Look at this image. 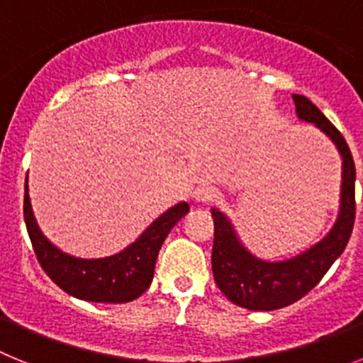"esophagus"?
<instances>
[{"label":"esophagus","mask_w":363,"mask_h":363,"mask_svg":"<svg viewBox=\"0 0 363 363\" xmlns=\"http://www.w3.org/2000/svg\"><path fill=\"white\" fill-rule=\"evenodd\" d=\"M216 198V189L213 185H200V187L194 191V200L198 203H209Z\"/></svg>","instance_id":"esophagus-1"}]
</instances>
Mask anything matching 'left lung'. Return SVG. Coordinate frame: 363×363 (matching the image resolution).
I'll use <instances>...</instances> for the list:
<instances>
[{"label":"left lung","mask_w":363,"mask_h":363,"mask_svg":"<svg viewBox=\"0 0 363 363\" xmlns=\"http://www.w3.org/2000/svg\"><path fill=\"white\" fill-rule=\"evenodd\" d=\"M298 120L314 123L336 145L342 156L340 213L335 225L318 243L300 255L267 262L252 255L238 238L229 218L213 209V274L220 291L233 303L251 311H274L306 296L344 252L354 225V179L357 169L345 138L309 98L293 94Z\"/></svg>","instance_id":"obj_1"}]
</instances>
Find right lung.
I'll return each instance as SVG.
<instances>
[{
    "label": "right lung",
    "instance_id": "right-lung-1",
    "mask_svg": "<svg viewBox=\"0 0 363 363\" xmlns=\"http://www.w3.org/2000/svg\"><path fill=\"white\" fill-rule=\"evenodd\" d=\"M187 213V201H179L156 218L123 251L105 258H76L60 251L43 236L32 213L25 179V225L38 262L57 287L85 301L125 303L142 296L152 281L154 265L167 234Z\"/></svg>",
    "mask_w": 363,
    "mask_h": 363
}]
</instances>
